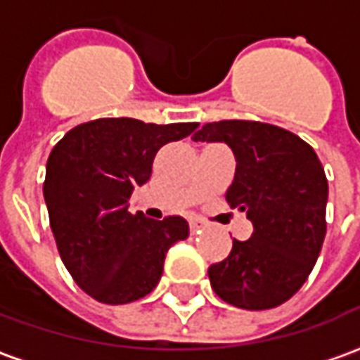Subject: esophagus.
Wrapping results in <instances>:
<instances>
[{
    "instance_id": "34e87169",
    "label": "esophagus",
    "mask_w": 360,
    "mask_h": 360,
    "mask_svg": "<svg viewBox=\"0 0 360 360\" xmlns=\"http://www.w3.org/2000/svg\"><path fill=\"white\" fill-rule=\"evenodd\" d=\"M200 229H202V224H198V221H191V231H193V233H200Z\"/></svg>"
}]
</instances>
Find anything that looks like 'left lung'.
<instances>
[{
  "label": "left lung",
  "instance_id": "1",
  "mask_svg": "<svg viewBox=\"0 0 360 360\" xmlns=\"http://www.w3.org/2000/svg\"><path fill=\"white\" fill-rule=\"evenodd\" d=\"M193 141L231 148L237 167L226 200L255 227L250 239H233L229 257L208 268L212 289L237 309H274L301 289L322 249L324 167L297 134L260 121L206 123Z\"/></svg>",
  "mask_w": 360,
  "mask_h": 360
}]
</instances>
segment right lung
I'll return each instance as SVG.
<instances>
[{"mask_svg": "<svg viewBox=\"0 0 360 360\" xmlns=\"http://www.w3.org/2000/svg\"><path fill=\"white\" fill-rule=\"evenodd\" d=\"M198 123L154 125L131 117L96 119L75 127L53 146L44 198L59 257L84 293L105 304L148 295L173 243L188 237L179 216L152 221L129 212V198L152 175L164 144Z\"/></svg>", "mask_w": 360, "mask_h": 360, "instance_id": "add662e5", "label": "right lung"}]
</instances>
